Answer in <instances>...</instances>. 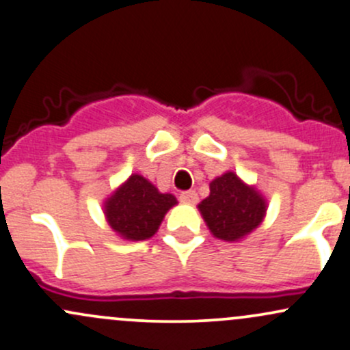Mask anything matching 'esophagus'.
I'll list each match as a JSON object with an SVG mask.
<instances>
[{
	"mask_svg": "<svg viewBox=\"0 0 350 350\" xmlns=\"http://www.w3.org/2000/svg\"><path fill=\"white\" fill-rule=\"evenodd\" d=\"M180 200H182L183 203H187V205H195V203L198 202V195H196V191L193 190L183 191V193L180 195Z\"/></svg>",
	"mask_w": 350,
	"mask_h": 350,
	"instance_id": "1",
	"label": "esophagus"
}]
</instances>
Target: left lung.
I'll return each mask as SVG.
<instances>
[{"label":"left lung","instance_id":"1","mask_svg":"<svg viewBox=\"0 0 350 350\" xmlns=\"http://www.w3.org/2000/svg\"><path fill=\"white\" fill-rule=\"evenodd\" d=\"M198 210L215 238L241 241L262 223L268 200L234 172H225L211 180L210 195L200 203Z\"/></svg>","mask_w":350,"mask_h":350}]
</instances>
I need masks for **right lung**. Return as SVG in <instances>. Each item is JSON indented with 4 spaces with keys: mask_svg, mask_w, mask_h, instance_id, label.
<instances>
[{
    "mask_svg": "<svg viewBox=\"0 0 350 350\" xmlns=\"http://www.w3.org/2000/svg\"><path fill=\"white\" fill-rule=\"evenodd\" d=\"M172 193H162L139 174L127 180L104 200V215L113 233L127 241H144L159 231L165 215L176 205Z\"/></svg>",
    "mask_w": 350,
    "mask_h": 350,
    "instance_id": "right-lung-1",
    "label": "right lung"
}]
</instances>
